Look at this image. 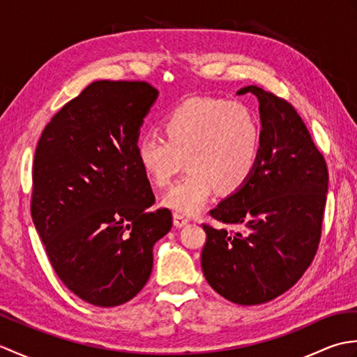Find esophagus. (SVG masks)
<instances>
[{
	"mask_svg": "<svg viewBox=\"0 0 357 357\" xmlns=\"http://www.w3.org/2000/svg\"><path fill=\"white\" fill-rule=\"evenodd\" d=\"M173 222L176 227H184L188 222V218L184 216V215H181V213H174L173 215Z\"/></svg>",
	"mask_w": 357,
	"mask_h": 357,
	"instance_id": "obj_1",
	"label": "esophagus"
}]
</instances>
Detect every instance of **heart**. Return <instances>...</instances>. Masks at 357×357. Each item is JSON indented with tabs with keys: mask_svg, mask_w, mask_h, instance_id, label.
<instances>
[{
	"mask_svg": "<svg viewBox=\"0 0 357 357\" xmlns=\"http://www.w3.org/2000/svg\"><path fill=\"white\" fill-rule=\"evenodd\" d=\"M167 139L146 133L136 156L158 185H167L187 161L188 172L164 195V204L181 213H198L219 187L234 193L256 170L261 126L245 104L219 98H192L162 119Z\"/></svg>",
	"mask_w": 357,
	"mask_h": 357,
	"instance_id": "1",
	"label": "heart"
}]
</instances>
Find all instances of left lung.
<instances>
[{"label": "left lung", "instance_id": "left-lung-1", "mask_svg": "<svg viewBox=\"0 0 357 357\" xmlns=\"http://www.w3.org/2000/svg\"><path fill=\"white\" fill-rule=\"evenodd\" d=\"M259 100L261 153L248 183L210 210L239 230L202 224L201 265L207 282L239 305L265 304L298 282L322 234L328 169L293 105L264 89L238 95Z\"/></svg>", "mask_w": 357, "mask_h": 357}]
</instances>
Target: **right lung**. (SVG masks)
<instances>
[{"instance_id":"add662e5","label":"right lung","mask_w":357,"mask_h":357,"mask_svg":"<svg viewBox=\"0 0 357 357\" xmlns=\"http://www.w3.org/2000/svg\"><path fill=\"white\" fill-rule=\"evenodd\" d=\"M158 90L146 81H95L45 126L33 159L30 211L53 270L82 301L116 307L153 268L173 225L136 156Z\"/></svg>"}]
</instances>
